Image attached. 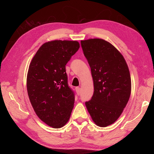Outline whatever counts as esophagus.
Returning <instances> with one entry per match:
<instances>
[{
    "label": "esophagus",
    "instance_id": "1",
    "mask_svg": "<svg viewBox=\"0 0 154 154\" xmlns=\"http://www.w3.org/2000/svg\"><path fill=\"white\" fill-rule=\"evenodd\" d=\"M75 91H76V93L77 94V95H79L81 94V89L79 87H76L75 88Z\"/></svg>",
    "mask_w": 154,
    "mask_h": 154
}]
</instances>
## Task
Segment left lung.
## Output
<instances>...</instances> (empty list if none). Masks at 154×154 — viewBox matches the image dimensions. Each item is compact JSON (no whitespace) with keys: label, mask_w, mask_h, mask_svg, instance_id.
Segmentation results:
<instances>
[{"label":"left lung","mask_w":154,"mask_h":154,"mask_svg":"<svg viewBox=\"0 0 154 154\" xmlns=\"http://www.w3.org/2000/svg\"><path fill=\"white\" fill-rule=\"evenodd\" d=\"M83 54L89 63L94 93L85 106L94 124L106 127L122 113L131 93V77L125 59L103 39L81 40Z\"/></svg>","instance_id":"1"}]
</instances>
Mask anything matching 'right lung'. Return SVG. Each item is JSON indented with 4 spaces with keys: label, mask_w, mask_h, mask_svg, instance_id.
Instances as JSON below:
<instances>
[{
    "label": "right lung",
    "mask_w": 154,
    "mask_h": 154,
    "mask_svg": "<svg viewBox=\"0 0 154 154\" xmlns=\"http://www.w3.org/2000/svg\"><path fill=\"white\" fill-rule=\"evenodd\" d=\"M79 47L77 41L45 42L29 65L26 85L31 104L40 119L54 128L67 124L73 109L75 96L65 65Z\"/></svg>",
    "instance_id": "add662e5"
}]
</instances>
